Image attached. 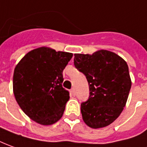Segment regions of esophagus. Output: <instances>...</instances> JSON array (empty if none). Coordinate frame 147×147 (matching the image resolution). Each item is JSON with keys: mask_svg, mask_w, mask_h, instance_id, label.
Instances as JSON below:
<instances>
[{"mask_svg": "<svg viewBox=\"0 0 147 147\" xmlns=\"http://www.w3.org/2000/svg\"><path fill=\"white\" fill-rule=\"evenodd\" d=\"M70 93H71V95H72V96H75V95H76V91H75V88L71 89Z\"/></svg>", "mask_w": 147, "mask_h": 147, "instance_id": "34e87169", "label": "esophagus"}]
</instances>
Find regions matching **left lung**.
<instances>
[{"mask_svg": "<svg viewBox=\"0 0 147 147\" xmlns=\"http://www.w3.org/2000/svg\"><path fill=\"white\" fill-rule=\"evenodd\" d=\"M74 64L86 76L90 96L81 104L83 120L93 129L112 123L123 111L131 88L127 62L115 52L74 54Z\"/></svg>", "mask_w": 147, "mask_h": 147, "instance_id": "1", "label": "left lung"}]
</instances>
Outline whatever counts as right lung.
I'll return each instance as SVG.
<instances>
[{
	"label": "right lung",
	"mask_w": 147,
	"mask_h": 147,
	"mask_svg": "<svg viewBox=\"0 0 147 147\" xmlns=\"http://www.w3.org/2000/svg\"><path fill=\"white\" fill-rule=\"evenodd\" d=\"M70 52L40 47L28 52L15 67L13 94L21 110L36 123L49 126L63 116L69 92L62 87Z\"/></svg>",
	"instance_id": "add662e5"
}]
</instances>
